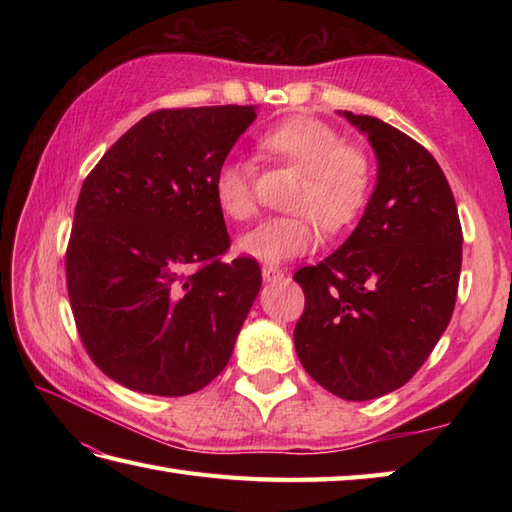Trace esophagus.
Listing matches in <instances>:
<instances>
[{"label": "esophagus", "mask_w": 512, "mask_h": 512, "mask_svg": "<svg viewBox=\"0 0 512 512\" xmlns=\"http://www.w3.org/2000/svg\"><path fill=\"white\" fill-rule=\"evenodd\" d=\"M262 275L266 281H277V279H284V270H279L277 266H264Z\"/></svg>", "instance_id": "esophagus-1"}]
</instances>
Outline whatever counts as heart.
I'll list each match as a JSON object with an SVG mask.
<instances>
[{"instance_id":"obj_1","label":"heart","mask_w":512,"mask_h":512,"mask_svg":"<svg viewBox=\"0 0 512 512\" xmlns=\"http://www.w3.org/2000/svg\"><path fill=\"white\" fill-rule=\"evenodd\" d=\"M262 147L281 165L301 171L288 200L292 215L270 217L239 239L242 253L262 262H284L306 255L325 233L350 226L372 195L374 160L363 147L347 145L343 134L312 116H295L262 136ZM213 195L220 211L233 222L257 215L253 167L244 160H226L215 171Z\"/></svg>"}]
</instances>
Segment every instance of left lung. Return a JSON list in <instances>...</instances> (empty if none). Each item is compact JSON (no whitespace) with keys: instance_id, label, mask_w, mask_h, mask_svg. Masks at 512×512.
Returning a JSON list of instances; mask_svg holds the SVG:
<instances>
[{"instance_id":"obj_1","label":"left lung","mask_w":512,"mask_h":512,"mask_svg":"<svg viewBox=\"0 0 512 512\" xmlns=\"http://www.w3.org/2000/svg\"><path fill=\"white\" fill-rule=\"evenodd\" d=\"M343 116L372 143L378 182L345 244L292 277L306 295L295 347L303 369L330 394L372 400L409 383L447 330L462 226L427 149L380 118Z\"/></svg>"}]
</instances>
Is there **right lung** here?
<instances>
[{
	"label": "right lung",
	"mask_w": 512,
	"mask_h": 512,
	"mask_svg": "<svg viewBox=\"0 0 512 512\" xmlns=\"http://www.w3.org/2000/svg\"><path fill=\"white\" fill-rule=\"evenodd\" d=\"M255 118L253 105L151 112L85 178L65 279L85 352L118 385L187 396L231 358L262 270L222 262L213 178Z\"/></svg>",
	"instance_id": "1"
}]
</instances>
